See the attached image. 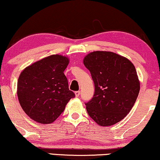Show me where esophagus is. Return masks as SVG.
Listing matches in <instances>:
<instances>
[{
    "label": "esophagus",
    "instance_id": "1",
    "mask_svg": "<svg viewBox=\"0 0 160 160\" xmlns=\"http://www.w3.org/2000/svg\"><path fill=\"white\" fill-rule=\"evenodd\" d=\"M75 95H76V97H79V95H80V91H76V92H75Z\"/></svg>",
    "mask_w": 160,
    "mask_h": 160
}]
</instances>
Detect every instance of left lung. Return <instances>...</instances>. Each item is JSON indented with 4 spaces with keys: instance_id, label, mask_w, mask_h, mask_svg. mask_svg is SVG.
Segmentation results:
<instances>
[{
    "instance_id": "left-lung-1",
    "label": "left lung",
    "mask_w": 160,
    "mask_h": 160,
    "mask_svg": "<svg viewBox=\"0 0 160 160\" xmlns=\"http://www.w3.org/2000/svg\"><path fill=\"white\" fill-rule=\"evenodd\" d=\"M94 84V94L86 103L90 117L100 126H112L133 107L140 90L135 66L128 58L109 51H94L83 61Z\"/></svg>"
}]
</instances>
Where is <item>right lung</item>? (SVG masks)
I'll list each match as a JSON object with an SVG mask.
<instances>
[{
    "instance_id": "1",
    "label": "right lung",
    "mask_w": 160,
    "mask_h": 160,
    "mask_svg": "<svg viewBox=\"0 0 160 160\" xmlns=\"http://www.w3.org/2000/svg\"><path fill=\"white\" fill-rule=\"evenodd\" d=\"M68 63V57L52 55L34 62L20 73L17 83L18 102L34 121L52 123L75 97L68 89L63 73Z\"/></svg>"
}]
</instances>
